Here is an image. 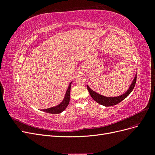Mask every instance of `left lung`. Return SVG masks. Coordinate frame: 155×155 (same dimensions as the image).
<instances>
[{
  "mask_svg": "<svg viewBox=\"0 0 155 155\" xmlns=\"http://www.w3.org/2000/svg\"><path fill=\"white\" fill-rule=\"evenodd\" d=\"M136 81H137V75L135 76L134 80L132 84L130 85L129 88L128 89V91H127V92L125 94H124L123 95H121L120 96H117V97H105L99 94L94 91H93L88 85H87V87L89 93H90V94L91 97L93 98L94 100L96 101L97 103H98V104L100 105H102L105 107H110V106L118 104L120 102H121V101L124 100L125 98L127 97L130 94V93L132 92L134 89Z\"/></svg>",
  "mask_w": 155,
  "mask_h": 155,
  "instance_id": "1",
  "label": "left lung"
}]
</instances>
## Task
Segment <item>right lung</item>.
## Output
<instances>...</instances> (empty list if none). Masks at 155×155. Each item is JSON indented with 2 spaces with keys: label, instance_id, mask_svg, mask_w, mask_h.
<instances>
[{
  "label": "right lung",
  "instance_id": "right-lung-1",
  "mask_svg": "<svg viewBox=\"0 0 155 155\" xmlns=\"http://www.w3.org/2000/svg\"><path fill=\"white\" fill-rule=\"evenodd\" d=\"M71 83L72 82L70 83V85L68 86V88L67 89V91L66 92V94H65V96L63 101L61 103V104L57 106L54 107H51L49 108V109H43L42 110L45 112H48V113L50 114H59L62 112L69 104L70 102V88H71Z\"/></svg>",
  "mask_w": 155,
  "mask_h": 155
}]
</instances>
